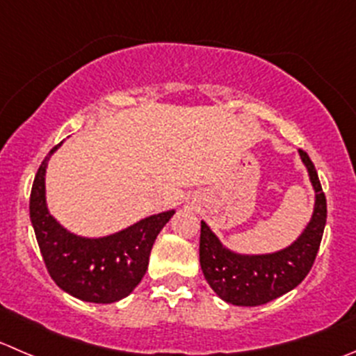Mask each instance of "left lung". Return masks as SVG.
<instances>
[{
  "label": "left lung",
  "mask_w": 356,
  "mask_h": 356,
  "mask_svg": "<svg viewBox=\"0 0 356 356\" xmlns=\"http://www.w3.org/2000/svg\"><path fill=\"white\" fill-rule=\"evenodd\" d=\"M315 188V212L305 233L291 247L268 255H240L220 245L216 234L202 222L200 264L212 291L229 305L261 306L298 287L312 270L318 254L327 220V200L315 165L299 149Z\"/></svg>",
  "instance_id": "1"
}]
</instances>
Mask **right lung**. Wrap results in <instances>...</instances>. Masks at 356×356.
Masks as SVG:
<instances>
[{"instance_id": "obj_1", "label": "right lung", "mask_w": 356, "mask_h": 356, "mask_svg": "<svg viewBox=\"0 0 356 356\" xmlns=\"http://www.w3.org/2000/svg\"><path fill=\"white\" fill-rule=\"evenodd\" d=\"M54 147L41 161L29 200L34 234L51 280L67 294L86 302L108 305L127 298L143 280L151 248L174 210L151 216L104 238L69 233L48 213L44 203V170Z\"/></svg>"}]
</instances>
